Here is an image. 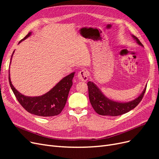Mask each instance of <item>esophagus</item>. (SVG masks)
<instances>
[{"mask_svg": "<svg viewBox=\"0 0 159 159\" xmlns=\"http://www.w3.org/2000/svg\"><path fill=\"white\" fill-rule=\"evenodd\" d=\"M78 77L81 81H85H85H87L88 79V71L84 69L81 70V71H80V72L78 73Z\"/></svg>", "mask_w": 159, "mask_h": 159, "instance_id": "1", "label": "esophagus"}]
</instances>
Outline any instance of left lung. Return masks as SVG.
I'll return each instance as SVG.
<instances>
[{"label": "left lung", "mask_w": 159, "mask_h": 159, "mask_svg": "<svg viewBox=\"0 0 159 159\" xmlns=\"http://www.w3.org/2000/svg\"><path fill=\"white\" fill-rule=\"evenodd\" d=\"M132 36L137 41L138 44L143 46L142 43L136 36L133 35ZM88 86L90 103L95 112L101 115H109L113 117L126 113L135 107L141 102L147 89L146 86L142 93L135 99L127 103H121L114 102L105 97L93 82L88 81Z\"/></svg>", "instance_id": "left-lung-1"}]
</instances>
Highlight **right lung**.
<instances>
[{
	"label": "right lung",
	"instance_id": "obj_1",
	"mask_svg": "<svg viewBox=\"0 0 159 159\" xmlns=\"http://www.w3.org/2000/svg\"><path fill=\"white\" fill-rule=\"evenodd\" d=\"M30 34L31 32L28 33L19 43L26 39ZM14 52V51L12 53V55ZM74 72H73L64 77L48 92L38 97H28L19 93L12 84L10 74L8 76V80L11 89L18 102L28 112L38 116L52 117L59 115L64 108L70 89L73 84L72 80L74 78Z\"/></svg>",
	"mask_w": 159,
	"mask_h": 159
}]
</instances>
